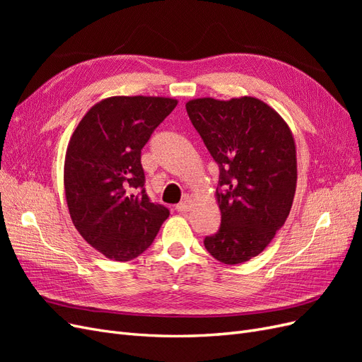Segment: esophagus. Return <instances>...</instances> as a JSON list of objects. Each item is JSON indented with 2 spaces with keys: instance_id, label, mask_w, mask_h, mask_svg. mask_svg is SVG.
<instances>
[{
  "instance_id": "esophagus-1",
  "label": "esophagus",
  "mask_w": 362,
  "mask_h": 362,
  "mask_svg": "<svg viewBox=\"0 0 362 362\" xmlns=\"http://www.w3.org/2000/svg\"><path fill=\"white\" fill-rule=\"evenodd\" d=\"M190 210V202L189 201H182L177 205V211L178 213H187Z\"/></svg>"
}]
</instances>
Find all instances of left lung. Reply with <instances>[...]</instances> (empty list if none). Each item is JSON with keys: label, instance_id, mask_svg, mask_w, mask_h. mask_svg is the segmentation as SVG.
Wrapping results in <instances>:
<instances>
[{"label": "left lung", "instance_id": "1", "mask_svg": "<svg viewBox=\"0 0 362 362\" xmlns=\"http://www.w3.org/2000/svg\"><path fill=\"white\" fill-rule=\"evenodd\" d=\"M185 108L221 170V228L204 245L223 264H242L269 246L290 214L298 182L293 133L254 96L196 98Z\"/></svg>", "mask_w": 362, "mask_h": 362}]
</instances>
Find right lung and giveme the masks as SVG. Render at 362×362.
I'll list each match as a JSON object with an SVG mask.
<instances>
[{"label":"right lung","instance_id":"right-lung-1","mask_svg":"<svg viewBox=\"0 0 362 362\" xmlns=\"http://www.w3.org/2000/svg\"><path fill=\"white\" fill-rule=\"evenodd\" d=\"M177 104L166 96L105 98L69 139L63 182L72 223L107 258L139 257L169 217L168 208L145 193L140 154Z\"/></svg>","mask_w":362,"mask_h":362}]
</instances>
